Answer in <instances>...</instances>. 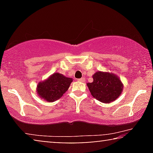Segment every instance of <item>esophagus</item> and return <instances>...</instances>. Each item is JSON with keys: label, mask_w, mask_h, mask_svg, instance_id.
<instances>
[{"label": "esophagus", "mask_w": 153, "mask_h": 153, "mask_svg": "<svg viewBox=\"0 0 153 153\" xmlns=\"http://www.w3.org/2000/svg\"><path fill=\"white\" fill-rule=\"evenodd\" d=\"M77 80H78V81H81V82H85V78H84V77H82V78L77 79Z\"/></svg>", "instance_id": "obj_1"}]
</instances>
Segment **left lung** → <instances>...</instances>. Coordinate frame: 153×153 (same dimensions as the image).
Segmentation results:
<instances>
[{"mask_svg":"<svg viewBox=\"0 0 153 153\" xmlns=\"http://www.w3.org/2000/svg\"><path fill=\"white\" fill-rule=\"evenodd\" d=\"M93 81L87 86L92 96L103 103H110L119 97L124 85L113 72L98 71L93 75Z\"/></svg>","mask_w":153,"mask_h":153,"instance_id":"obj_1","label":"left lung"}]
</instances>
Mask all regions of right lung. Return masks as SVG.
I'll return each instance as SVG.
<instances>
[{
    "label": "right lung",
    "instance_id": "obj_1",
    "mask_svg": "<svg viewBox=\"0 0 153 153\" xmlns=\"http://www.w3.org/2000/svg\"><path fill=\"white\" fill-rule=\"evenodd\" d=\"M72 78L55 72L37 85V93L39 97L48 102H55L63 95L72 82Z\"/></svg>",
    "mask_w": 153,
    "mask_h": 153
}]
</instances>
